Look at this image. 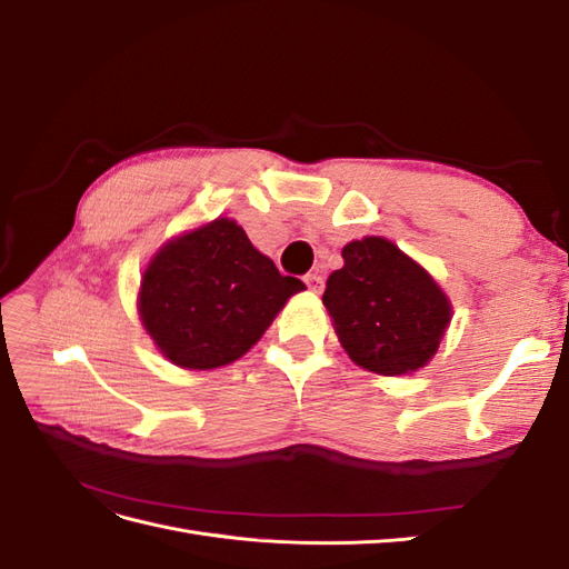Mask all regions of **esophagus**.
I'll return each instance as SVG.
<instances>
[{"instance_id": "esophagus-1", "label": "esophagus", "mask_w": 569, "mask_h": 569, "mask_svg": "<svg viewBox=\"0 0 569 569\" xmlns=\"http://www.w3.org/2000/svg\"><path fill=\"white\" fill-rule=\"evenodd\" d=\"M303 282H306V287L313 291V295H320L322 291V284H325V280H322V274H318V272H308L306 278H303Z\"/></svg>"}]
</instances>
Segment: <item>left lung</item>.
<instances>
[{
    "label": "left lung",
    "mask_w": 569,
    "mask_h": 569,
    "mask_svg": "<svg viewBox=\"0 0 569 569\" xmlns=\"http://www.w3.org/2000/svg\"><path fill=\"white\" fill-rule=\"evenodd\" d=\"M341 258L322 303L343 351L356 366L385 377L425 368L453 318L439 282L385 237L353 239Z\"/></svg>",
    "instance_id": "left-lung-1"
}]
</instances>
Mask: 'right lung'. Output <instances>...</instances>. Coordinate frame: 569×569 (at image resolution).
<instances>
[{
	"label": "right lung",
	"instance_id": "1",
	"mask_svg": "<svg viewBox=\"0 0 569 569\" xmlns=\"http://www.w3.org/2000/svg\"><path fill=\"white\" fill-rule=\"evenodd\" d=\"M303 289L301 280L280 274L237 220L220 216L151 256L137 313L170 363L213 370L242 358Z\"/></svg>",
	"mask_w": 569,
	"mask_h": 569
}]
</instances>
